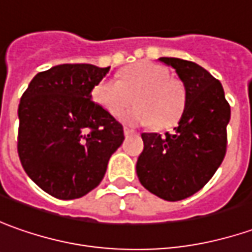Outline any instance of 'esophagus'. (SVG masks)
Masks as SVG:
<instances>
[{
  "instance_id": "34e87169",
  "label": "esophagus",
  "mask_w": 252,
  "mask_h": 252,
  "mask_svg": "<svg viewBox=\"0 0 252 252\" xmlns=\"http://www.w3.org/2000/svg\"><path fill=\"white\" fill-rule=\"evenodd\" d=\"M136 132H135L134 129H129V128H124V135H126V138H129V136H132V135H135Z\"/></svg>"
}]
</instances>
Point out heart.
Wrapping results in <instances>:
<instances>
[{"label":"heart","mask_w":252,"mask_h":252,"mask_svg":"<svg viewBox=\"0 0 252 252\" xmlns=\"http://www.w3.org/2000/svg\"><path fill=\"white\" fill-rule=\"evenodd\" d=\"M124 111L121 120L129 126H167L177 121L186 106V89L181 81L169 76L166 66L139 61L121 71L120 79L104 78L93 88V100L111 116Z\"/></svg>","instance_id":"b5f03b06"}]
</instances>
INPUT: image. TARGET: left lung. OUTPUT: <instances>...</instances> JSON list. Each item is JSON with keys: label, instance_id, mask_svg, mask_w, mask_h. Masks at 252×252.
Listing matches in <instances>:
<instances>
[{"label": "left lung", "instance_id": "8db88e82", "mask_svg": "<svg viewBox=\"0 0 252 252\" xmlns=\"http://www.w3.org/2000/svg\"><path fill=\"white\" fill-rule=\"evenodd\" d=\"M159 61L171 66L184 85L186 106L170 134L143 132L136 174L149 192L181 201L198 192L223 161L230 106L221 83L202 66L171 57Z\"/></svg>", "mask_w": 252, "mask_h": 252}]
</instances>
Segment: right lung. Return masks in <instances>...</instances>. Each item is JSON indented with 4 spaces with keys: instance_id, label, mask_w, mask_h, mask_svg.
<instances>
[{
    "instance_id": "add662e5",
    "label": "right lung",
    "mask_w": 252,
    "mask_h": 252,
    "mask_svg": "<svg viewBox=\"0 0 252 252\" xmlns=\"http://www.w3.org/2000/svg\"><path fill=\"white\" fill-rule=\"evenodd\" d=\"M109 71L56 65L36 75L21 97L19 159L32 181L58 199L81 198L99 186L124 141L123 126L92 99Z\"/></svg>"
}]
</instances>
